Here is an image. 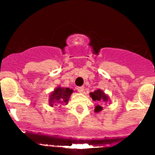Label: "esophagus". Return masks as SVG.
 <instances>
[{
    "instance_id": "obj_1",
    "label": "esophagus",
    "mask_w": 155,
    "mask_h": 155,
    "mask_svg": "<svg viewBox=\"0 0 155 155\" xmlns=\"http://www.w3.org/2000/svg\"><path fill=\"white\" fill-rule=\"evenodd\" d=\"M77 91L79 92V93H82L84 91V87L81 86V87H77Z\"/></svg>"
}]
</instances>
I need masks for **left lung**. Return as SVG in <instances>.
<instances>
[{"instance_id": "left-lung-1", "label": "left lung", "mask_w": 155, "mask_h": 155, "mask_svg": "<svg viewBox=\"0 0 155 155\" xmlns=\"http://www.w3.org/2000/svg\"><path fill=\"white\" fill-rule=\"evenodd\" d=\"M91 97L92 98L94 101H96L98 103H103V102H108L109 101V97L101 89H98V90L94 91V92L90 93ZM103 109V107L100 105H97L95 107L94 112H101Z\"/></svg>"}]
</instances>
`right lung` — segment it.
Wrapping results in <instances>:
<instances>
[{
	"instance_id": "right-lung-1",
	"label": "right lung",
	"mask_w": 155,
	"mask_h": 155,
	"mask_svg": "<svg viewBox=\"0 0 155 155\" xmlns=\"http://www.w3.org/2000/svg\"><path fill=\"white\" fill-rule=\"evenodd\" d=\"M73 91L70 89L69 87H61L60 86L57 87L54 90V91L51 92L49 95L48 98V103L50 106H58V104H68V101L70 99V97Z\"/></svg>"
}]
</instances>
